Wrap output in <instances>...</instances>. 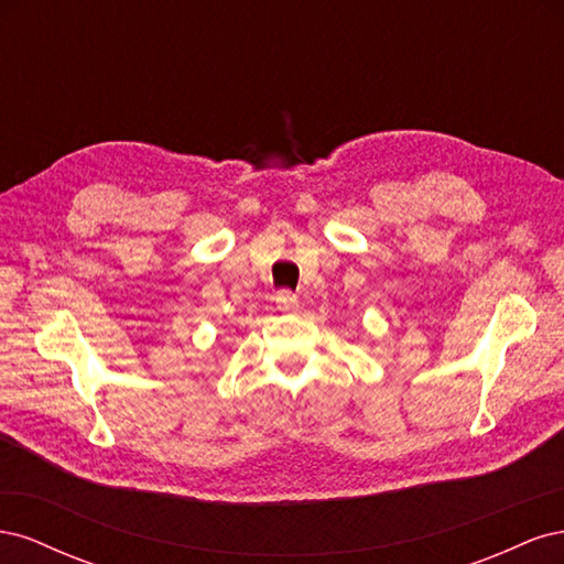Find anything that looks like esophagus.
Returning <instances> with one entry per match:
<instances>
[{
  "label": "esophagus",
  "mask_w": 564,
  "mask_h": 564,
  "mask_svg": "<svg viewBox=\"0 0 564 564\" xmlns=\"http://www.w3.org/2000/svg\"><path fill=\"white\" fill-rule=\"evenodd\" d=\"M275 303H278L280 311H294L296 305H299V299H296V294H292V292H280V294L275 296Z\"/></svg>",
  "instance_id": "1"
}]
</instances>
